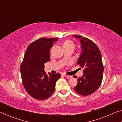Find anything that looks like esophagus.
<instances>
[{"label":"esophagus","instance_id":"34e87169","mask_svg":"<svg viewBox=\"0 0 122 122\" xmlns=\"http://www.w3.org/2000/svg\"><path fill=\"white\" fill-rule=\"evenodd\" d=\"M64 76H65V77L66 78H70L72 77V76H71V75H64Z\"/></svg>","mask_w":122,"mask_h":122}]
</instances>
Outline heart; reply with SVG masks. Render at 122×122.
<instances>
[{
  "instance_id": "heart-1",
  "label": "heart",
  "mask_w": 122,
  "mask_h": 122,
  "mask_svg": "<svg viewBox=\"0 0 122 122\" xmlns=\"http://www.w3.org/2000/svg\"><path fill=\"white\" fill-rule=\"evenodd\" d=\"M70 46H74V43L71 40H67L65 41L63 44V47Z\"/></svg>"
}]
</instances>
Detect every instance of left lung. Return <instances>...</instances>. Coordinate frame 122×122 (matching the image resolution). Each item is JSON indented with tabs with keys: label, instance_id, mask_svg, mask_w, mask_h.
<instances>
[{
	"label": "left lung",
	"instance_id": "8db88e82",
	"mask_svg": "<svg viewBox=\"0 0 122 122\" xmlns=\"http://www.w3.org/2000/svg\"><path fill=\"white\" fill-rule=\"evenodd\" d=\"M73 36L80 39L82 51L77 64L83 69V76L78 78L74 89L82 96L89 95L96 92L102 83L104 71L102 55L93 41L81 36Z\"/></svg>",
	"mask_w": 122,
	"mask_h": 122
}]
</instances>
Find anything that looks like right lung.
<instances>
[{"label":"right lung","instance_id":"obj_1","mask_svg":"<svg viewBox=\"0 0 122 122\" xmlns=\"http://www.w3.org/2000/svg\"><path fill=\"white\" fill-rule=\"evenodd\" d=\"M58 39L42 38L28 46L20 66L22 84L33 98L44 100L55 89V83L60 74L53 75L44 71V64L50 60V49Z\"/></svg>","mask_w":122,"mask_h":122}]
</instances>
